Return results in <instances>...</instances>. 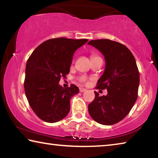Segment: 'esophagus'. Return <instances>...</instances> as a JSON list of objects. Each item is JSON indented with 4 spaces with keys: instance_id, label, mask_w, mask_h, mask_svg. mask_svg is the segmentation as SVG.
<instances>
[{
    "instance_id": "obj_1",
    "label": "esophagus",
    "mask_w": 158,
    "mask_h": 158,
    "mask_svg": "<svg viewBox=\"0 0 158 158\" xmlns=\"http://www.w3.org/2000/svg\"><path fill=\"white\" fill-rule=\"evenodd\" d=\"M85 90H86V89H84V88H79V91L81 92V93L84 92V91H85Z\"/></svg>"
}]
</instances>
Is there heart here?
Here are the masks:
<instances>
[{
    "label": "heart",
    "mask_w": 158,
    "mask_h": 158,
    "mask_svg": "<svg viewBox=\"0 0 158 158\" xmlns=\"http://www.w3.org/2000/svg\"><path fill=\"white\" fill-rule=\"evenodd\" d=\"M95 57H98V56H92V58H95ZM79 81L80 82H81V83H87L88 81H89V78H88V77H87L86 76H85V75H82V76L79 77Z\"/></svg>",
    "instance_id": "1"
}]
</instances>
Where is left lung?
<instances>
[{
	"label": "left lung",
	"mask_w": 158,
	"mask_h": 158,
	"mask_svg": "<svg viewBox=\"0 0 158 158\" xmlns=\"http://www.w3.org/2000/svg\"><path fill=\"white\" fill-rule=\"evenodd\" d=\"M88 44L105 56V72L96 89H107V95L99 96L89 105V112L98 123L111 125L122 121L129 114L138 97L139 73L135 58L125 45L108 39L90 40Z\"/></svg>",
	"instance_id": "obj_1"
}]
</instances>
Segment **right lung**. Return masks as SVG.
<instances>
[{
    "label": "right lung",
    "instance_id": "obj_1",
    "mask_svg": "<svg viewBox=\"0 0 158 158\" xmlns=\"http://www.w3.org/2000/svg\"><path fill=\"white\" fill-rule=\"evenodd\" d=\"M88 41L66 37L50 39L40 44L28 58L25 93L31 109L42 121L56 123L68 114L70 99L79 93V88L74 84L63 88L58 83L69 74L74 52Z\"/></svg>",
    "mask_w": 158,
    "mask_h": 158
}]
</instances>
